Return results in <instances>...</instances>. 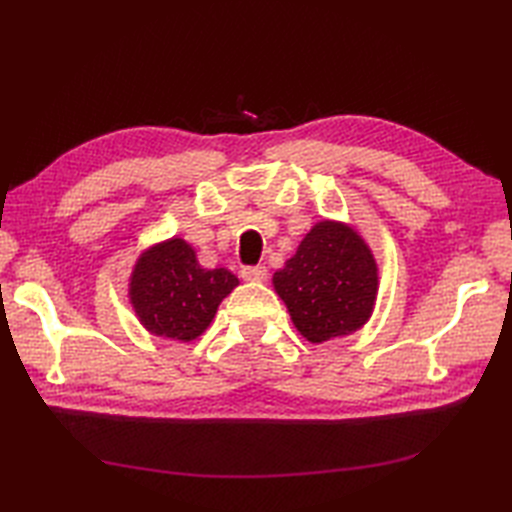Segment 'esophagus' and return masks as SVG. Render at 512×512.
Instances as JSON below:
<instances>
[{"mask_svg": "<svg viewBox=\"0 0 512 512\" xmlns=\"http://www.w3.org/2000/svg\"><path fill=\"white\" fill-rule=\"evenodd\" d=\"M239 275H242L244 281H264L268 277V270L266 266H246Z\"/></svg>", "mask_w": 512, "mask_h": 512, "instance_id": "esophagus-1", "label": "esophagus"}]
</instances>
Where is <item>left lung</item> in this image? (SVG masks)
Listing matches in <instances>:
<instances>
[{
  "label": "left lung",
  "instance_id": "8db88e82",
  "mask_svg": "<svg viewBox=\"0 0 512 512\" xmlns=\"http://www.w3.org/2000/svg\"><path fill=\"white\" fill-rule=\"evenodd\" d=\"M295 328L310 343L352 334L372 317L378 266L352 226L323 220L273 275Z\"/></svg>",
  "mask_w": 512,
  "mask_h": 512
}]
</instances>
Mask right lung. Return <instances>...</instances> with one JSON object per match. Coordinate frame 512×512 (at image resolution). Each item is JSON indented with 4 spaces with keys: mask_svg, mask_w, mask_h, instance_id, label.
I'll list each match as a JSON object with an SVG mask.
<instances>
[{
    "mask_svg": "<svg viewBox=\"0 0 512 512\" xmlns=\"http://www.w3.org/2000/svg\"><path fill=\"white\" fill-rule=\"evenodd\" d=\"M239 284L226 268H202L180 237L151 246L129 277V301L145 330L189 343L209 328L217 306Z\"/></svg>",
    "mask_w": 512,
    "mask_h": 512,
    "instance_id": "1",
    "label": "right lung"
}]
</instances>
